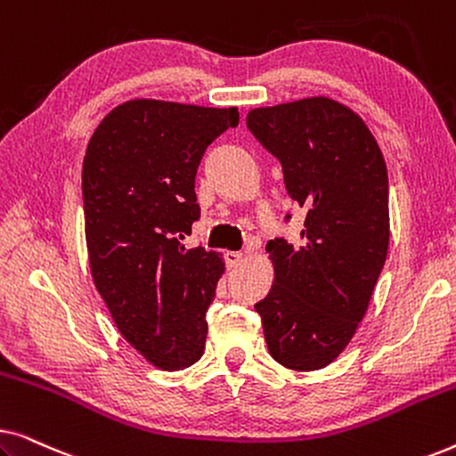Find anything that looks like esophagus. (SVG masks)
<instances>
[{"label":"esophagus","mask_w":456,"mask_h":456,"mask_svg":"<svg viewBox=\"0 0 456 456\" xmlns=\"http://www.w3.org/2000/svg\"><path fill=\"white\" fill-rule=\"evenodd\" d=\"M224 259H226V265L228 267H236V265H240L242 253H239V251H226V253H224Z\"/></svg>","instance_id":"obj_1"}]
</instances>
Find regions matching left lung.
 Masks as SVG:
<instances>
[{"instance_id": "1", "label": "left lung", "mask_w": 456, "mask_h": 456, "mask_svg": "<svg viewBox=\"0 0 456 456\" xmlns=\"http://www.w3.org/2000/svg\"><path fill=\"white\" fill-rule=\"evenodd\" d=\"M247 128L307 214L301 245L267 242L276 278L255 311L280 365L322 370L351 342L388 253L384 155L365 122L326 97L251 110Z\"/></svg>"}]
</instances>
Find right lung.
<instances>
[{
  "instance_id": "obj_1",
  "label": "right lung",
  "mask_w": 456,
  "mask_h": 456,
  "mask_svg": "<svg viewBox=\"0 0 456 456\" xmlns=\"http://www.w3.org/2000/svg\"><path fill=\"white\" fill-rule=\"evenodd\" d=\"M239 126V110L134 99L103 118L83 161L91 273L118 330L166 371L201 359L224 272L184 236L201 217L195 195L205 149Z\"/></svg>"
}]
</instances>
